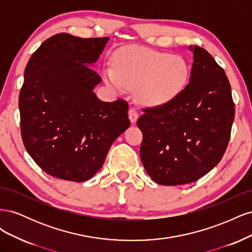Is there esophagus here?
Returning <instances> with one entry per match:
<instances>
[{"label": "esophagus", "instance_id": "34e87169", "mask_svg": "<svg viewBox=\"0 0 252 252\" xmlns=\"http://www.w3.org/2000/svg\"><path fill=\"white\" fill-rule=\"evenodd\" d=\"M128 117H129V120H130L131 123L134 124L135 122L138 121L139 114H138V112H136L134 109H129V111H128Z\"/></svg>", "mask_w": 252, "mask_h": 252}]
</instances>
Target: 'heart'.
<instances>
[{"mask_svg": "<svg viewBox=\"0 0 252 252\" xmlns=\"http://www.w3.org/2000/svg\"><path fill=\"white\" fill-rule=\"evenodd\" d=\"M113 68L106 67L104 78L116 91L138 86L139 100L148 106L171 102L185 89L190 69L187 61L180 56L130 46L114 53Z\"/></svg>", "mask_w": 252, "mask_h": 252, "instance_id": "b5f03b06", "label": "heart"}]
</instances>
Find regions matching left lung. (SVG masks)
<instances>
[{
	"label": "left lung",
	"mask_w": 252,
	"mask_h": 252,
	"mask_svg": "<svg viewBox=\"0 0 252 252\" xmlns=\"http://www.w3.org/2000/svg\"><path fill=\"white\" fill-rule=\"evenodd\" d=\"M193 63L188 85L171 102L144 109L141 161L152 181L184 185L204 177L222 159L234 119L231 87L208 51L189 46Z\"/></svg>",
	"instance_id": "left-lung-1"
}]
</instances>
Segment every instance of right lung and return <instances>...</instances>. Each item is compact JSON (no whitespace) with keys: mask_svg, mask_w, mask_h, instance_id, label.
Instances as JSON below:
<instances>
[{"mask_svg":"<svg viewBox=\"0 0 252 252\" xmlns=\"http://www.w3.org/2000/svg\"><path fill=\"white\" fill-rule=\"evenodd\" d=\"M108 41L58 33L28 61L19 97L22 139L29 156L52 177L91 179L130 125L125 101L103 102L94 93L102 80L91 67Z\"/></svg>","mask_w":252,"mask_h":252,"instance_id":"add662e5","label":"right lung"}]
</instances>
